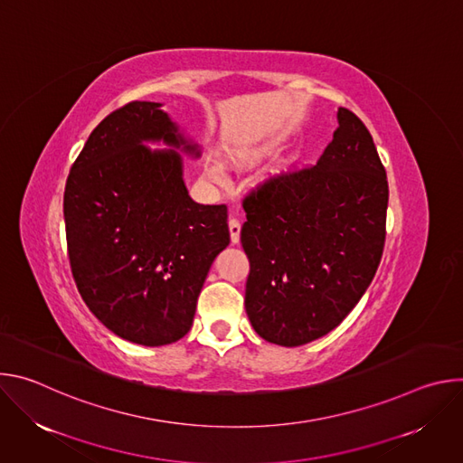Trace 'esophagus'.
<instances>
[{
    "instance_id": "esophagus-1",
    "label": "esophagus",
    "mask_w": 463,
    "mask_h": 463,
    "mask_svg": "<svg viewBox=\"0 0 463 463\" xmlns=\"http://www.w3.org/2000/svg\"><path fill=\"white\" fill-rule=\"evenodd\" d=\"M229 231H231V241L238 243L240 241V231H241V223L238 218H234V214L229 218Z\"/></svg>"
}]
</instances>
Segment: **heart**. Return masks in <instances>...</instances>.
<instances>
[{"instance_id": "obj_1", "label": "heart", "mask_w": 463, "mask_h": 463, "mask_svg": "<svg viewBox=\"0 0 463 463\" xmlns=\"http://www.w3.org/2000/svg\"><path fill=\"white\" fill-rule=\"evenodd\" d=\"M271 152V148H258V150H238L231 154V163L236 166H252L258 161H261L268 154ZM207 175L214 181H222L223 179V168L220 163L213 161L207 165Z\"/></svg>"}]
</instances>
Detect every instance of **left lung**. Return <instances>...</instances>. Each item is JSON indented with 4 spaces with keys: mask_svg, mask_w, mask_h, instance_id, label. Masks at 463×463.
<instances>
[{
    "mask_svg": "<svg viewBox=\"0 0 463 463\" xmlns=\"http://www.w3.org/2000/svg\"><path fill=\"white\" fill-rule=\"evenodd\" d=\"M317 165L269 177L243 200L245 311L268 343L302 346L335 329L379 268L388 181L363 120L339 108Z\"/></svg>",
    "mask_w": 463,
    "mask_h": 463,
    "instance_id": "obj_1",
    "label": "left lung"
}]
</instances>
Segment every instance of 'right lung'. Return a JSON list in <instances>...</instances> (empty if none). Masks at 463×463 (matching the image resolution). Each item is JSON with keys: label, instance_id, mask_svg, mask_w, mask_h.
Here are the masks:
<instances>
[{"label": "right lung", "instance_id": "add662e5", "mask_svg": "<svg viewBox=\"0 0 463 463\" xmlns=\"http://www.w3.org/2000/svg\"><path fill=\"white\" fill-rule=\"evenodd\" d=\"M197 157L157 102L111 111L86 141L63 192L71 273L91 313L143 346L184 337L207 273L229 241L227 207L188 195L175 150Z\"/></svg>", "mask_w": 463, "mask_h": 463}]
</instances>
